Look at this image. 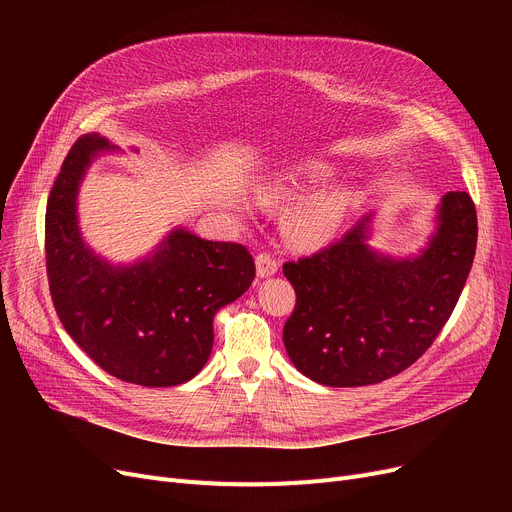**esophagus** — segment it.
<instances>
[{
  "mask_svg": "<svg viewBox=\"0 0 512 512\" xmlns=\"http://www.w3.org/2000/svg\"><path fill=\"white\" fill-rule=\"evenodd\" d=\"M255 265H257V276L259 278H270L278 272V261L267 253H259L257 259H255Z\"/></svg>",
  "mask_w": 512,
  "mask_h": 512,
  "instance_id": "obj_1",
  "label": "esophagus"
}]
</instances>
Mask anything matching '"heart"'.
I'll return each instance as SVG.
<instances>
[{"label":"heart","instance_id":"1","mask_svg":"<svg viewBox=\"0 0 512 512\" xmlns=\"http://www.w3.org/2000/svg\"><path fill=\"white\" fill-rule=\"evenodd\" d=\"M328 176L330 168L307 164L294 172L265 180L257 191L259 201L270 207H286L292 203L284 226L288 238L301 249H319L328 245L340 230L348 209H351V193L344 186L319 188L301 200L298 198L309 186L326 180Z\"/></svg>","mask_w":512,"mask_h":512}]
</instances>
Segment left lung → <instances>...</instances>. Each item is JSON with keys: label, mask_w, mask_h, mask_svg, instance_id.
I'll return each instance as SVG.
<instances>
[{"label": "left lung", "mask_w": 512, "mask_h": 512, "mask_svg": "<svg viewBox=\"0 0 512 512\" xmlns=\"http://www.w3.org/2000/svg\"><path fill=\"white\" fill-rule=\"evenodd\" d=\"M375 215L328 249L284 263L297 292L282 334L286 353L330 388L380 384L413 365L444 328L473 265L477 213L467 193L440 199L417 253L373 247Z\"/></svg>", "instance_id": "left-lung-1"}]
</instances>
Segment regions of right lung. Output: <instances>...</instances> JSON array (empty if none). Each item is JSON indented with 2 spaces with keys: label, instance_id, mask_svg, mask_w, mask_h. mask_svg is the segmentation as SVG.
Returning <instances> with one entry per match:
<instances>
[{
  "label": "right lung",
  "instance_id": "right-lung-1",
  "mask_svg": "<svg viewBox=\"0 0 512 512\" xmlns=\"http://www.w3.org/2000/svg\"><path fill=\"white\" fill-rule=\"evenodd\" d=\"M105 153L122 151L85 134L53 182L45 213L51 299L70 338L103 371L137 386H178L205 367L213 317L249 290L255 263L236 242L205 240L184 226L128 263L97 253L80 230L78 193Z\"/></svg>",
  "mask_w": 512,
  "mask_h": 512
}]
</instances>
